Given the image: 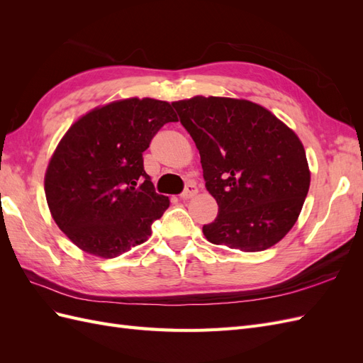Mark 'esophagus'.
Segmentation results:
<instances>
[{"label":"esophagus","instance_id":"1","mask_svg":"<svg viewBox=\"0 0 363 363\" xmlns=\"http://www.w3.org/2000/svg\"><path fill=\"white\" fill-rule=\"evenodd\" d=\"M196 192H199V189H196L195 184H188V186H186V189L183 191V194L180 195V199L182 200H189V199H192V196L196 195Z\"/></svg>","mask_w":363,"mask_h":363}]
</instances>
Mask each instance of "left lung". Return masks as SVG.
I'll return each mask as SVG.
<instances>
[{
	"instance_id": "left-lung-1",
	"label": "left lung",
	"mask_w": 363,
	"mask_h": 363,
	"mask_svg": "<svg viewBox=\"0 0 363 363\" xmlns=\"http://www.w3.org/2000/svg\"><path fill=\"white\" fill-rule=\"evenodd\" d=\"M200 151L218 216L208 242L255 252L276 245L298 219L311 186L300 138L248 100L201 96L172 103Z\"/></svg>"
}]
</instances>
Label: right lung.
Segmentation results:
<instances>
[{"label": "right lung", "mask_w": 363, "mask_h": 363, "mask_svg": "<svg viewBox=\"0 0 363 363\" xmlns=\"http://www.w3.org/2000/svg\"><path fill=\"white\" fill-rule=\"evenodd\" d=\"M177 123L168 101L125 98L80 116L60 139L45 172L50 212L74 245L112 259L151 236L169 207L144 169L160 127Z\"/></svg>", "instance_id": "right-lung-1"}]
</instances>
